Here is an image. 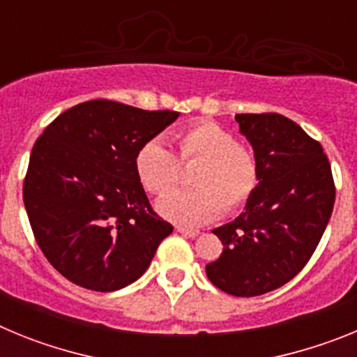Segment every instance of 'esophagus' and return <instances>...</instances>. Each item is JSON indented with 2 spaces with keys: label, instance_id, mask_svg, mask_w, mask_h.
Returning a JSON list of instances; mask_svg holds the SVG:
<instances>
[{
  "label": "esophagus",
  "instance_id": "esophagus-1",
  "mask_svg": "<svg viewBox=\"0 0 357 357\" xmlns=\"http://www.w3.org/2000/svg\"><path fill=\"white\" fill-rule=\"evenodd\" d=\"M176 232H181L182 236H188V238H197L200 234L198 229H185V227H176Z\"/></svg>",
  "mask_w": 357,
  "mask_h": 357
}]
</instances>
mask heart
<instances>
[{"instance_id": "heart-1", "label": "heart", "mask_w": 357, "mask_h": 357, "mask_svg": "<svg viewBox=\"0 0 357 357\" xmlns=\"http://www.w3.org/2000/svg\"><path fill=\"white\" fill-rule=\"evenodd\" d=\"M176 155L160 139H150L135 153V175L146 191L162 195L181 181V164H193V188L172 191L157 202L164 218L178 225H204L222 213L247 206L259 185V164L250 148L213 121H197L175 135Z\"/></svg>"}]
</instances>
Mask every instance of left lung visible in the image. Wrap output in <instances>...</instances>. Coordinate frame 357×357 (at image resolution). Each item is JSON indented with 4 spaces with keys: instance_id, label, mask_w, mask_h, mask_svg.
<instances>
[{
    "instance_id": "1",
    "label": "left lung",
    "mask_w": 357,
    "mask_h": 357,
    "mask_svg": "<svg viewBox=\"0 0 357 357\" xmlns=\"http://www.w3.org/2000/svg\"><path fill=\"white\" fill-rule=\"evenodd\" d=\"M259 164V185L234 222L213 232L222 255L206 266L216 288L257 296L284 286L311 259L336 198L324 148L275 112L236 114Z\"/></svg>"
}]
</instances>
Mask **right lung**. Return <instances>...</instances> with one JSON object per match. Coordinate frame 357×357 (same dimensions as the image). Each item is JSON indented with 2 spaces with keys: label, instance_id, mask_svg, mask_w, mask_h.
<instances>
[{
  "label": "right lung",
  "instance_id": "add662e5",
  "mask_svg": "<svg viewBox=\"0 0 357 357\" xmlns=\"http://www.w3.org/2000/svg\"><path fill=\"white\" fill-rule=\"evenodd\" d=\"M176 118L175 110L91 100L39 135L23 200L37 245L66 279L114 291L146 272L173 225L151 209L134 160Z\"/></svg>",
  "mask_w": 357,
  "mask_h": 357
}]
</instances>
